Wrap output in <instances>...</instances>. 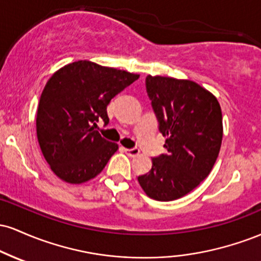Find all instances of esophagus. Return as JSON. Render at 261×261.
Returning a JSON list of instances; mask_svg holds the SVG:
<instances>
[{"mask_svg":"<svg viewBox=\"0 0 261 261\" xmlns=\"http://www.w3.org/2000/svg\"><path fill=\"white\" fill-rule=\"evenodd\" d=\"M124 152L126 153L128 157H136V155L140 154V149L134 147V148H124Z\"/></svg>","mask_w":261,"mask_h":261,"instance_id":"esophagus-1","label":"esophagus"}]
</instances>
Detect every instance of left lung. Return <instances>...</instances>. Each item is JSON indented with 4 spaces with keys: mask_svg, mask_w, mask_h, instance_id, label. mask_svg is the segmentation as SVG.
Returning <instances> with one entry per match:
<instances>
[{
    "mask_svg": "<svg viewBox=\"0 0 261 261\" xmlns=\"http://www.w3.org/2000/svg\"><path fill=\"white\" fill-rule=\"evenodd\" d=\"M146 91L167 137L166 154L137 178L152 199L172 201L187 195L214 168L222 143V112L212 93L189 80L147 76Z\"/></svg>",
    "mask_w": 261,
    "mask_h": 261,
    "instance_id": "8db88e82",
    "label": "left lung"
}]
</instances>
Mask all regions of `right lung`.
Masks as SVG:
<instances>
[{
	"mask_svg": "<svg viewBox=\"0 0 261 261\" xmlns=\"http://www.w3.org/2000/svg\"><path fill=\"white\" fill-rule=\"evenodd\" d=\"M139 74L76 61L47 81L39 100L37 135L50 168L62 180L81 184L97 176L118 151L93 126L109 122L110 100Z\"/></svg>",
	"mask_w": 261,
	"mask_h": 261,
	"instance_id": "add662e5",
	"label": "right lung"
}]
</instances>
